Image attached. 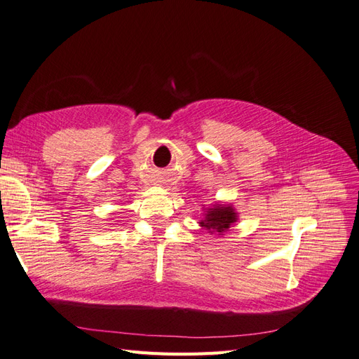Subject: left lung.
Returning <instances> with one entry per match:
<instances>
[{
  "label": "left lung",
  "instance_id": "obj_1",
  "mask_svg": "<svg viewBox=\"0 0 359 359\" xmlns=\"http://www.w3.org/2000/svg\"><path fill=\"white\" fill-rule=\"evenodd\" d=\"M238 217L240 215H238L232 203L215 202L210 208L203 210V217L202 220H199V226L211 235L223 236L238 222Z\"/></svg>",
  "mask_w": 359,
  "mask_h": 359
}]
</instances>
